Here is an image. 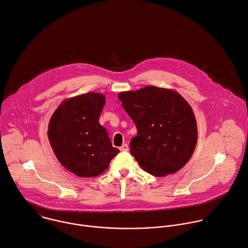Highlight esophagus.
Returning <instances> with one entry per match:
<instances>
[{
    "label": "esophagus",
    "mask_w": 248,
    "mask_h": 248,
    "mask_svg": "<svg viewBox=\"0 0 248 248\" xmlns=\"http://www.w3.org/2000/svg\"><path fill=\"white\" fill-rule=\"evenodd\" d=\"M120 150H121V151H123V152H126V151H128V145H127V144H124V145H122V146L120 147Z\"/></svg>",
    "instance_id": "esophagus-1"
}]
</instances>
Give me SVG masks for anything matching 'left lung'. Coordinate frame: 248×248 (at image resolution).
Wrapping results in <instances>:
<instances>
[{
  "label": "left lung",
  "instance_id": "obj_1",
  "mask_svg": "<svg viewBox=\"0 0 248 248\" xmlns=\"http://www.w3.org/2000/svg\"><path fill=\"white\" fill-rule=\"evenodd\" d=\"M119 99L137 128L130 153L139 166L155 176L180 170L197 143L196 120L186 100L174 90L151 85L121 92Z\"/></svg>",
  "mask_w": 248,
  "mask_h": 248
}]
</instances>
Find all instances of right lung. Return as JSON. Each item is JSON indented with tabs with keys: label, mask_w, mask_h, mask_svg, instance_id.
I'll return each mask as SVG.
<instances>
[{
	"label": "right lung",
	"mask_w": 248,
	"mask_h": 248,
	"mask_svg": "<svg viewBox=\"0 0 248 248\" xmlns=\"http://www.w3.org/2000/svg\"><path fill=\"white\" fill-rule=\"evenodd\" d=\"M106 98L88 92L64 100L52 115L48 138L59 162L80 178H93L120 152L99 124Z\"/></svg>",
	"instance_id": "obj_1"
}]
</instances>
